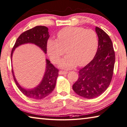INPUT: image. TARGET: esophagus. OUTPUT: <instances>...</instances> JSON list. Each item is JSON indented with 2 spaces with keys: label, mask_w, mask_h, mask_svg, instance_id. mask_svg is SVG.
<instances>
[{
  "label": "esophagus",
  "mask_w": 127,
  "mask_h": 127,
  "mask_svg": "<svg viewBox=\"0 0 127 127\" xmlns=\"http://www.w3.org/2000/svg\"><path fill=\"white\" fill-rule=\"evenodd\" d=\"M67 74V71H60L59 74L60 75H65Z\"/></svg>",
  "instance_id": "1"
}]
</instances>
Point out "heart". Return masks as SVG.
Wrapping results in <instances>:
<instances>
[{
    "instance_id": "b5f03b06",
    "label": "heart",
    "mask_w": 127,
    "mask_h": 127,
    "mask_svg": "<svg viewBox=\"0 0 127 127\" xmlns=\"http://www.w3.org/2000/svg\"><path fill=\"white\" fill-rule=\"evenodd\" d=\"M97 47L98 39L95 31L79 27H68L58 32L57 39L48 40L47 50L54 63L59 61L66 51L68 55L60 61L59 66L70 68L77 64L82 66L89 63L96 54Z\"/></svg>"
}]
</instances>
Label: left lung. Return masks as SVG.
Here are the masks:
<instances>
[{
	"label": "left lung",
	"mask_w": 127,
	"mask_h": 127,
	"mask_svg": "<svg viewBox=\"0 0 127 127\" xmlns=\"http://www.w3.org/2000/svg\"><path fill=\"white\" fill-rule=\"evenodd\" d=\"M98 48L94 59L79 71V78L72 86L77 95L86 99L100 96L109 86L113 74L115 52L109 35L97 27Z\"/></svg>",
	"instance_id": "left-lung-1"
}]
</instances>
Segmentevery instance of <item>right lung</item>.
Here are the masks:
<instances>
[{"mask_svg": "<svg viewBox=\"0 0 127 127\" xmlns=\"http://www.w3.org/2000/svg\"><path fill=\"white\" fill-rule=\"evenodd\" d=\"M48 28L45 26H36L30 29L19 35L18 38L11 52V61L12 64V56L15 48L24 44H35L41 49L43 52L47 53V43L50 37ZM12 67V74L17 87L20 91L30 98L33 99H42L47 96L53 92L55 88L59 70L54 67L50 61L46 59V69L41 81L37 86L32 89H26L22 86L15 78Z\"/></svg>", "mask_w": 127, "mask_h": 127, "instance_id": "obj_1", "label": "right lung"}]
</instances>
